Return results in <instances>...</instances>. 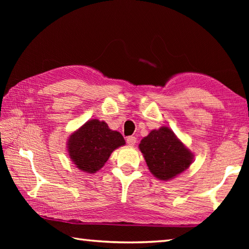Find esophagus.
Listing matches in <instances>:
<instances>
[{"instance_id": "1", "label": "esophagus", "mask_w": 249, "mask_h": 249, "mask_svg": "<svg viewBox=\"0 0 249 249\" xmlns=\"http://www.w3.org/2000/svg\"><path fill=\"white\" fill-rule=\"evenodd\" d=\"M126 143L128 145H135L137 143V138L134 136H129L126 138Z\"/></svg>"}]
</instances>
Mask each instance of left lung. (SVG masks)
Wrapping results in <instances>:
<instances>
[{
	"label": "left lung",
	"mask_w": 249,
	"mask_h": 249,
	"mask_svg": "<svg viewBox=\"0 0 249 249\" xmlns=\"http://www.w3.org/2000/svg\"><path fill=\"white\" fill-rule=\"evenodd\" d=\"M140 151L152 174L162 179L173 178L190 166L193 154L186 149L171 129H154L141 140Z\"/></svg>",
	"instance_id": "8db88e82"
}]
</instances>
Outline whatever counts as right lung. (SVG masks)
Wrapping results in <instances>:
<instances>
[{
    "label": "right lung",
    "instance_id": "add662e5",
    "mask_svg": "<svg viewBox=\"0 0 249 249\" xmlns=\"http://www.w3.org/2000/svg\"><path fill=\"white\" fill-rule=\"evenodd\" d=\"M124 144L123 136L111 130L107 123L91 120L71 136L68 152L80 170L94 173L105 165L116 147Z\"/></svg>",
    "mask_w": 249,
    "mask_h": 249
}]
</instances>
